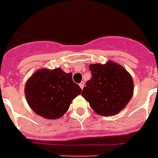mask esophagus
Wrapping results in <instances>:
<instances>
[{
  "label": "esophagus",
  "mask_w": 158,
  "mask_h": 158,
  "mask_svg": "<svg viewBox=\"0 0 158 158\" xmlns=\"http://www.w3.org/2000/svg\"><path fill=\"white\" fill-rule=\"evenodd\" d=\"M79 86L81 87V89H83L84 86H85V83H84V81H81V83L79 84Z\"/></svg>",
  "instance_id": "34e87169"
}]
</instances>
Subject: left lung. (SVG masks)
Returning <instances> with one entry per match:
<instances>
[{
  "mask_svg": "<svg viewBox=\"0 0 158 158\" xmlns=\"http://www.w3.org/2000/svg\"><path fill=\"white\" fill-rule=\"evenodd\" d=\"M92 78L86 82L81 95L95 114L113 116L122 110L133 95L134 83L130 73L114 62L89 66Z\"/></svg>",
  "mask_w": 158,
  "mask_h": 158,
  "instance_id": "8db88e82",
  "label": "left lung"
}]
</instances>
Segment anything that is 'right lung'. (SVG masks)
Returning <instances> with one entry per match:
<instances>
[{
    "label": "right lung",
    "mask_w": 158,
    "mask_h": 158,
    "mask_svg": "<svg viewBox=\"0 0 158 158\" xmlns=\"http://www.w3.org/2000/svg\"><path fill=\"white\" fill-rule=\"evenodd\" d=\"M82 90L74 83L71 73L61 68L40 69L32 75L25 85L29 106L40 117L58 119L66 114L72 100Z\"/></svg>",
    "instance_id": "obj_1"
}]
</instances>
